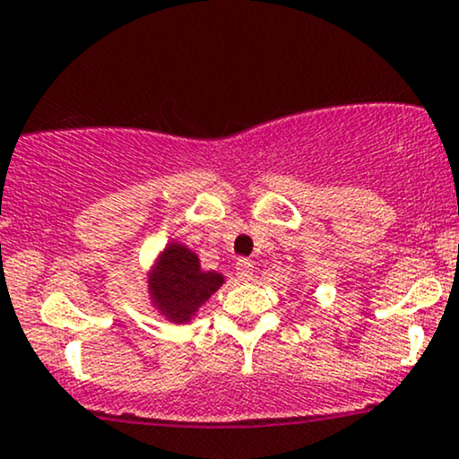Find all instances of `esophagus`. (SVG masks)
I'll list each match as a JSON object with an SVG mask.
<instances>
[{"label": "esophagus", "mask_w": 459, "mask_h": 459, "mask_svg": "<svg viewBox=\"0 0 459 459\" xmlns=\"http://www.w3.org/2000/svg\"><path fill=\"white\" fill-rule=\"evenodd\" d=\"M236 277H238L240 281H251V279H253V264L249 260L236 262Z\"/></svg>", "instance_id": "esophagus-1"}]
</instances>
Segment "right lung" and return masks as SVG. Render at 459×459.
Wrapping results in <instances>:
<instances>
[{
	"instance_id": "right-lung-1",
	"label": "right lung",
	"mask_w": 459,
	"mask_h": 459,
	"mask_svg": "<svg viewBox=\"0 0 459 459\" xmlns=\"http://www.w3.org/2000/svg\"><path fill=\"white\" fill-rule=\"evenodd\" d=\"M223 283V274L204 271L197 253L180 242H169L148 273L150 300L174 325H188Z\"/></svg>"
}]
</instances>
